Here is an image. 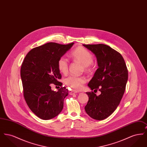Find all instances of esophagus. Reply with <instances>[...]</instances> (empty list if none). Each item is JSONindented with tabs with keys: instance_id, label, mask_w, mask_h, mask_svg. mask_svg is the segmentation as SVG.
<instances>
[{
	"instance_id": "esophagus-1",
	"label": "esophagus",
	"mask_w": 147,
	"mask_h": 147,
	"mask_svg": "<svg viewBox=\"0 0 147 147\" xmlns=\"http://www.w3.org/2000/svg\"><path fill=\"white\" fill-rule=\"evenodd\" d=\"M78 92L76 91H71L69 92V94L70 95H73V94H77Z\"/></svg>"
}]
</instances>
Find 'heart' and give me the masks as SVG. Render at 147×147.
<instances>
[{
    "mask_svg": "<svg viewBox=\"0 0 147 147\" xmlns=\"http://www.w3.org/2000/svg\"><path fill=\"white\" fill-rule=\"evenodd\" d=\"M72 58L79 61L84 65V69L89 71L91 69L92 63L94 61V57L91 53L83 47H78L71 53ZM58 68L59 71L65 74L68 70V61L64 57H61L59 58L57 63ZM86 79L84 77H77L76 76H70L65 79V83L72 89L77 90H81L86 83Z\"/></svg>",
    "mask_w": 147,
    "mask_h": 147,
    "instance_id": "b5f03b06",
    "label": "heart"
}]
</instances>
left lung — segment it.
<instances>
[{
	"label": "left lung",
	"mask_w": 147,
	"mask_h": 147,
	"mask_svg": "<svg viewBox=\"0 0 147 147\" xmlns=\"http://www.w3.org/2000/svg\"><path fill=\"white\" fill-rule=\"evenodd\" d=\"M97 58L98 68L88 86L91 90L100 91L97 96L88 92L89 101L85 106L92 119L102 120L110 116L119 106L126 89L128 69L122 55L104 44L83 45Z\"/></svg>",
	"instance_id": "left-lung-1"
}]
</instances>
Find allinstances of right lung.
<instances>
[{
	"mask_svg": "<svg viewBox=\"0 0 147 147\" xmlns=\"http://www.w3.org/2000/svg\"><path fill=\"white\" fill-rule=\"evenodd\" d=\"M74 43L49 42L35 47L28 52L21 64L24 97L30 109L41 119H53L63 109L68 90L59 82L62 76L57 63ZM51 84L61 88L57 92L53 91Z\"/></svg>",
	"mask_w": 147,
	"mask_h": 147,
	"instance_id": "obj_1",
	"label": "right lung"
}]
</instances>
